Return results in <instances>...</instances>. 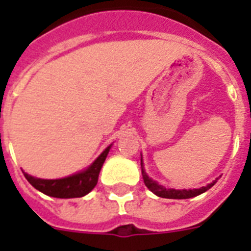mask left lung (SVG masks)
Instances as JSON below:
<instances>
[{
  "instance_id": "8db88e82",
  "label": "left lung",
  "mask_w": 251,
  "mask_h": 251,
  "mask_svg": "<svg viewBox=\"0 0 251 251\" xmlns=\"http://www.w3.org/2000/svg\"><path fill=\"white\" fill-rule=\"evenodd\" d=\"M141 167H142V176H143V181H145L146 186L148 187L150 191H152L153 194L157 195L158 197H163V199H175V200H183V199H191V197L199 196V195L203 194L211 188L215 183L217 182V178H215L211 183L203 186L200 188H188V190H176V188H167L165 186L159 185L157 181L151 178L147 174H146L145 170V163H143V157L141 154Z\"/></svg>"
}]
</instances>
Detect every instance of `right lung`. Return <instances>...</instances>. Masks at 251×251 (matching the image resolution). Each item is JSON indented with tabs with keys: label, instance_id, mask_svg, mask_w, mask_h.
<instances>
[{
	"label": "right lung",
	"instance_id": "right-lung-1",
	"mask_svg": "<svg viewBox=\"0 0 251 251\" xmlns=\"http://www.w3.org/2000/svg\"><path fill=\"white\" fill-rule=\"evenodd\" d=\"M112 145L108 146L103 152L94 159L92 165L88 166L85 170L79 171L76 174L70 175L64 178L44 179L37 177L25 175L26 179L40 192L56 199H74V197H83L89 194L98 183L99 172H100L103 163L109 153Z\"/></svg>",
	"mask_w": 251,
	"mask_h": 251
}]
</instances>
